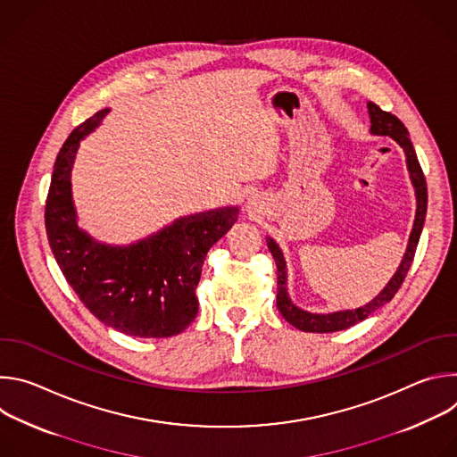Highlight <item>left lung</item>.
I'll return each mask as SVG.
<instances>
[{"label":"left lung","instance_id":"obj_1","mask_svg":"<svg viewBox=\"0 0 457 457\" xmlns=\"http://www.w3.org/2000/svg\"><path fill=\"white\" fill-rule=\"evenodd\" d=\"M369 115H370V134L374 136H388L393 137L405 152L407 155V168L411 173V180L414 184L416 189V201H418V208H416V219H414V228L411 231V238H409V245L407 251L403 254L402 264L398 268V271L395 273V277L390 278V282L383 287V291L370 300L369 303L358 307V309H347V311H337V312H328V314H316V312H307L300 307H296L289 295H287V271H286V260L284 254L280 251V247L277 245V242L273 238L268 237V247L275 258L277 262V273H278V287H277V307L282 312V316L295 325L296 329L305 331V333H335V331H344L349 329L351 325L365 320L370 312H374L376 309H379L381 305H385L386 302H390L395 298V295L398 293V289L402 287L411 266L412 260L416 254V247L420 242V235L425 224V215H427V182H425V175L423 170L418 162V155L414 152V146L409 139V129L405 128V124L390 112H383L378 104L369 103Z\"/></svg>","mask_w":457,"mask_h":457}]
</instances>
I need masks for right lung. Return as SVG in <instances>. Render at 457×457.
Masks as SVG:
<instances>
[{"mask_svg": "<svg viewBox=\"0 0 457 457\" xmlns=\"http://www.w3.org/2000/svg\"><path fill=\"white\" fill-rule=\"evenodd\" d=\"M110 110L81 122L57 154L45 228L57 264L85 307L108 328L137 338H168L195 320V289L210 247L237 222L238 208H219L177 219L159 233L119 247L78 228L71 171L79 141Z\"/></svg>", "mask_w": 457, "mask_h": 457, "instance_id": "right-lung-1", "label": "right lung"}]
</instances>
